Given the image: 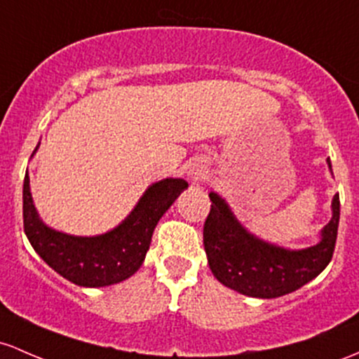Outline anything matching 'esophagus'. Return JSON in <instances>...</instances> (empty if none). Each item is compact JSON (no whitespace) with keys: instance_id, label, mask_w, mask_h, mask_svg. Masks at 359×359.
Listing matches in <instances>:
<instances>
[{"instance_id":"obj_1","label":"esophagus","mask_w":359,"mask_h":359,"mask_svg":"<svg viewBox=\"0 0 359 359\" xmlns=\"http://www.w3.org/2000/svg\"><path fill=\"white\" fill-rule=\"evenodd\" d=\"M192 179H199V177H204V170L203 168H194V170L191 172Z\"/></svg>"}]
</instances>
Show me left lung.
Listing matches in <instances>:
<instances>
[{
    "label": "left lung",
    "mask_w": 359,
    "mask_h": 359,
    "mask_svg": "<svg viewBox=\"0 0 359 359\" xmlns=\"http://www.w3.org/2000/svg\"><path fill=\"white\" fill-rule=\"evenodd\" d=\"M330 167V161L327 160ZM204 222V250L211 273L228 288L254 298H278L302 288L330 262L339 226V194L332 199V218L317 245L288 250L249 233L224 199L211 192Z\"/></svg>",
    "instance_id": "left-lung-1"
}]
</instances>
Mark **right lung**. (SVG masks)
<instances>
[{
  "label": "right lung",
  "mask_w": 359,
  "mask_h": 359,
  "mask_svg": "<svg viewBox=\"0 0 359 359\" xmlns=\"http://www.w3.org/2000/svg\"><path fill=\"white\" fill-rule=\"evenodd\" d=\"M184 189H187L184 179L160 180L147 189L119 226L97 237H74L42 223L35 211L27 173L23 180V230L47 266L68 281L85 288L116 285L140 269L156 223Z\"/></svg>",
  "instance_id": "right-lung-1"
}]
</instances>
